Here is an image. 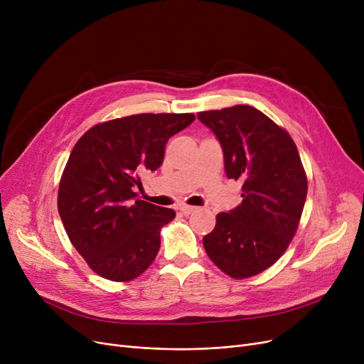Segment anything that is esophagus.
Masks as SVG:
<instances>
[{"instance_id": "1", "label": "esophagus", "mask_w": 364, "mask_h": 364, "mask_svg": "<svg viewBox=\"0 0 364 364\" xmlns=\"http://www.w3.org/2000/svg\"><path fill=\"white\" fill-rule=\"evenodd\" d=\"M180 213L183 214V215H190L192 213H195L196 211V206H188V205H181L180 208Z\"/></svg>"}]
</instances>
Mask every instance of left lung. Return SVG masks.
<instances>
[{
	"label": "left lung",
	"instance_id": "obj_1",
	"mask_svg": "<svg viewBox=\"0 0 364 364\" xmlns=\"http://www.w3.org/2000/svg\"><path fill=\"white\" fill-rule=\"evenodd\" d=\"M198 118L220 140L225 174L242 181L243 198L217 215L205 251L227 276H257L284 254L299 225L309 184L298 149L288 131L252 106L199 112Z\"/></svg>",
	"mask_w": 364,
	"mask_h": 364
}]
</instances>
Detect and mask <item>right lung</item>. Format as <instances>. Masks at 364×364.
<instances>
[{
  "mask_svg": "<svg viewBox=\"0 0 364 364\" xmlns=\"http://www.w3.org/2000/svg\"><path fill=\"white\" fill-rule=\"evenodd\" d=\"M193 113H140L91 127L63 169L57 208L75 250L112 282L143 274L161 247V228L176 218L137 196L140 176L156 171L168 140L195 121Z\"/></svg>",
  "mask_w": 364,
  "mask_h": 364,
  "instance_id": "right-lung-1",
  "label": "right lung"
}]
</instances>
